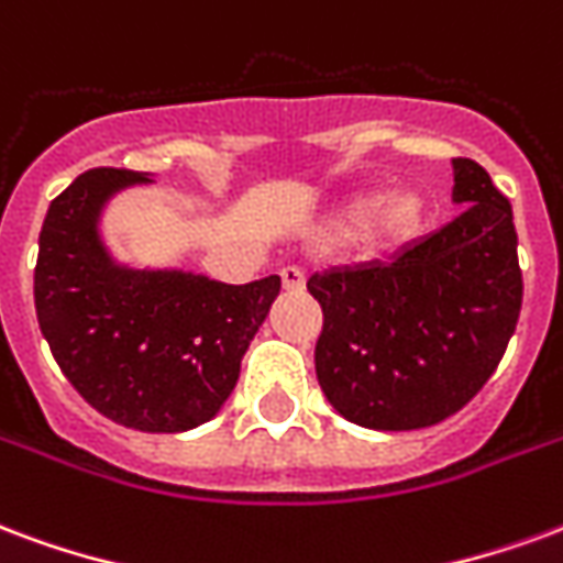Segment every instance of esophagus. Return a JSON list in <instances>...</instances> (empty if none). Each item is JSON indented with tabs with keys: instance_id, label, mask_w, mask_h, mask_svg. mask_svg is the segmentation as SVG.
I'll use <instances>...</instances> for the list:
<instances>
[{
	"instance_id": "esophagus-1",
	"label": "esophagus",
	"mask_w": 563,
	"mask_h": 563,
	"mask_svg": "<svg viewBox=\"0 0 563 563\" xmlns=\"http://www.w3.org/2000/svg\"><path fill=\"white\" fill-rule=\"evenodd\" d=\"M282 285H285V290H302L306 287V273L299 266H285L282 269Z\"/></svg>"
}]
</instances>
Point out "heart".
<instances>
[{
  "mask_svg": "<svg viewBox=\"0 0 563 563\" xmlns=\"http://www.w3.org/2000/svg\"><path fill=\"white\" fill-rule=\"evenodd\" d=\"M426 224V200L413 191H363L347 197L332 219L339 236H366L375 249H399L417 240Z\"/></svg>",
  "mask_w": 563,
  "mask_h": 563,
  "instance_id": "b5f03b06",
  "label": "heart"
}]
</instances>
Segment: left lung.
Here are the masks:
<instances>
[{
	"label": "left lung",
	"instance_id": "left-lung-1",
	"mask_svg": "<svg viewBox=\"0 0 563 563\" xmlns=\"http://www.w3.org/2000/svg\"><path fill=\"white\" fill-rule=\"evenodd\" d=\"M453 203L465 209L389 264L309 278L323 309L318 384L363 429L411 432L462 411L516 330L522 269L510 200L477 162L453 158Z\"/></svg>",
	"mask_w": 563,
	"mask_h": 563
}]
</instances>
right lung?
<instances>
[{
  "mask_svg": "<svg viewBox=\"0 0 563 563\" xmlns=\"http://www.w3.org/2000/svg\"><path fill=\"white\" fill-rule=\"evenodd\" d=\"M150 183L96 167L53 200L38 236L35 311L63 375L98 413L141 432H188L233 393L282 278L224 285L119 264L101 240V212L113 195Z\"/></svg>",
  "mask_w": 563,
  "mask_h": 563,
  "instance_id": "1",
  "label": "right lung"
}]
</instances>
